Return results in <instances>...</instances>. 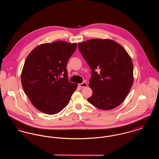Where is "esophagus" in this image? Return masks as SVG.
<instances>
[{
	"label": "esophagus",
	"mask_w": 159,
	"mask_h": 159,
	"mask_svg": "<svg viewBox=\"0 0 159 159\" xmlns=\"http://www.w3.org/2000/svg\"><path fill=\"white\" fill-rule=\"evenodd\" d=\"M79 86L81 88H86L88 86V83L86 82H83L82 83L79 84Z\"/></svg>",
	"instance_id": "34e87169"
}]
</instances>
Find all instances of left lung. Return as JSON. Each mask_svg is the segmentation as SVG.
<instances>
[{
	"label": "left lung",
	"mask_w": 159,
	"mask_h": 159,
	"mask_svg": "<svg viewBox=\"0 0 159 159\" xmlns=\"http://www.w3.org/2000/svg\"><path fill=\"white\" fill-rule=\"evenodd\" d=\"M78 48L92 70L88 102L104 110L121 104L134 82L133 62L126 51L113 40L101 39L79 43Z\"/></svg>",
	"instance_id": "obj_1"
}]
</instances>
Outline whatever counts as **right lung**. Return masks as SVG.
I'll list each match as a JSON object with an SVG mask.
<instances>
[{
  "instance_id": "add662e5",
  "label": "right lung",
  "mask_w": 159,
  "mask_h": 159,
  "mask_svg": "<svg viewBox=\"0 0 159 159\" xmlns=\"http://www.w3.org/2000/svg\"><path fill=\"white\" fill-rule=\"evenodd\" d=\"M77 43L58 40L36 47L27 56L21 80L25 93L38 110L55 114L68 105L77 84L68 81V59Z\"/></svg>"
}]
</instances>
